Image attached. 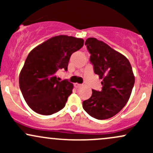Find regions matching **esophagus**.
<instances>
[{
  "label": "esophagus",
  "mask_w": 153,
  "mask_h": 153,
  "mask_svg": "<svg viewBox=\"0 0 153 153\" xmlns=\"http://www.w3.org/2000/svg\"><path fill=\"white\" fill-rule=\"evenodd\" d=\"M80 84H79V83H77V82H75V83H74V86L75 87V88H78V87H80Z\"/></svg>",
  "instance_id": "1"
}]
</instances>
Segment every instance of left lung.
I'll use <instances>...</instances> for the list:
<instances>
[{"instance_id":"obj_1","label":"left lung","mask_w":153,"mask_h":153,"mask_svg":"<svg viewBox=\"0 0 153 153\" xmlns=\"http://www.w3.org/2000/svg\"><path fill=\"white\" fill-rule=\"evenodd\" d=\"M85 45L94 73L103 80V87L100 91L92 90L90 99L82 101V108L95 119H109L129 101L134 84L132 68L125 56L102 41L91 37Z\"/></svg>"}]
</instances>
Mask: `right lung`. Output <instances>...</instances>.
Masks as SVG:
<instances>
[{"instance_id": "obj_1", "label": "right lung", "mask_w": 153, "mask_h": 153, "mask_svg": "<svg viewBox=\"0 0 153 153\" xmlns=\"http://www.w3.org/2000/svg\"><path fill=\"white\" fill-rule=\"evenodd\" d=\"M83 44L82 39L59 35L29 52L19 75V87L28 106L36 113L51 115L65 106L73 84L67 80L60 81L56 73L68 71L71 54Z\"/></svg>"}]
</instances>
